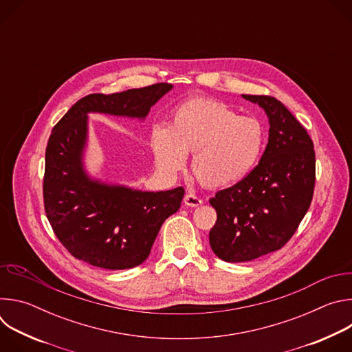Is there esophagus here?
Here are the masks:
<instances>
[{"label": "esophagus", "mask_w": 352, "mask_h": 352, "mask_svg": "<svg viewBox=\"0 0 352 352\" xmlns=\"http://www.w3.org/2000/svg\"><path fill=\"white\" fill-rule=\"evenodd\" d=\"M202 204H204V200L200 199V197H197V196L193 195V193H186V195L184 196V205H185V206L196 208V206H200Z\"/></svg>", "instance_id": "obj_1"}]
</instances>
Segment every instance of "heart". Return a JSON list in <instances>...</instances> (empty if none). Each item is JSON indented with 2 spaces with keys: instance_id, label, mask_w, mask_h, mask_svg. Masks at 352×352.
I'll return each instance as SVG.
<instances>
[{
  "instance_id": "obj_1",
  "label": "heart",
  "mask_w": 352,
  "mask_h": 352,
  "mask_svg": "<svg viewBox=\"0 0 352 352\" xmlns=\"http://www.w3.org/2000/svg\"><path fill=\"white\" fill-rule=\"evenodd\" d=\"M265 142L261 122L236 116L219 100L195 96L173 111L167 128L150 136L157 168L177 174L192 153L190 170L208 188H226L243 179L256 166Z\"/></svg>"
}]
</instances>
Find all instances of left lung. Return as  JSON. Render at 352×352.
Here are the masks:
<instances>
[{"mask_svg":"<svg viewBox=\"0 0 352 352\" xmlns=\"http://www.w3.org/2000/svg\"><path fill=\"white\" fill-rule=\"evenodd\" d=\"M242 97L265 110L270 129L259 164L209 200L217 212L210 246L232 263L254 261L289 241L311 206L316 171L311 136L280 100Z\"/></svg>","mask_w":352,"mask_h":352,"instance_id":"left-lung-1","label":"left lung"}]
</instances>
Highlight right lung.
Wrapping results in <instances>:
<instances>
[{"label": "right lung", "instance_id": "obj_1", "mask_svg": "<svg viewBox=\"0 0 352 352\" xmlns=\"http://www.w3.org/2000/svg\"><path fill=\"white\" fill-rule=\"evenodd\" d=\"M173 89L156 83L121 93L89 94L68 110L50 135L43 181L44 209L68 252L91 266L124 270L143 263L164 223L184 197V188L143 192L90 177L83 155L87 114L144 120Z\"/></svg>", "mask_w": 352, "mask_h": 352}]
</instances>
